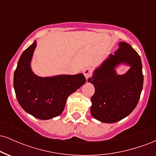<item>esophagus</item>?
<instances>
[{
  "instance_id": "esophagus-1",
  "label": "esophagus",
  "mask_w": 156,
  "mask_h": 156,
  "mask_svg": "<svg viewBox=\"0 0 156 156\" xmlns=\"http://www.w3.org/2000/svg\"><path fill=\"white\" fill-rule=\"evenodd\" d=\"M83 74H84V76H85L86 79L88 80L89 78H90L91 76H92V69H91L90 67H87L84 69L83 70Z\"/></svg>"
}]
</instances>
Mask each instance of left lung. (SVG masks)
<instances>
[{
  "label": "left lung",
  "mask_w": 156,
  "mask_h": 156,
  "mask_svg": "<svg viewBox=\"0 0 156 156\" xmlns=\"http://www.w3.org/2000/svg\"><path fill=\"white\" fill-rule=\"evenodd\" d=\"M118 46L114 54L98 66L88 79L95 89L91 99V114L104 123H114L128 117L136 106L143 88L140 56L126 42H119ZM122 64L129 69L119 75L116 69Z\"/></svg>",
  "instance_id": "obj_1"
}]
</instances>
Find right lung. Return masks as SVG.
<instances>
[{
    "label": "right lung",
    "instance_id": "1",
    "mask_svg": "<svg viewBox=\"0 0 156 156\" xmlns=\"http://www.w3.org/2000/svg\"><path fill=\"white\" fill-rule=\"evenodd\" d=\"M37 47L34 40L23 51L14 73V89L23 110L39 119H50L63 112L67 98L86 83L83 74L41 77L31 63Z\"/></svg>",
    "mask_w": 156,
    "mask_h": 156
}]
</instances>
